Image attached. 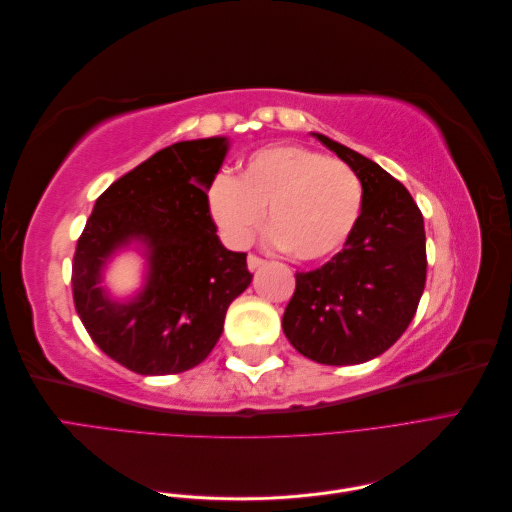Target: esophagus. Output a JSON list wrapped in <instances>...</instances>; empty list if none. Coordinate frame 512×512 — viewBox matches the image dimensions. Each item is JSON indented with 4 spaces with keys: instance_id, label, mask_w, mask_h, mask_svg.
I'll return each mask as SVG.
<instances>
[{
    "instance_id": "1",
    "label": "esophagus",
    "mask_w": 512,
    "mask_h": 512,
    "mask_svg": "<svg viewBox=\"0 0 512 512\" xmlns=\"http://www.w3.org/2000/svg\"><path fill=\"white\" fill-rule=\"evenodd\" d=\"M262 265H265V260H262L260 256H256V254L247 256V269H250V271H256V269L262 267Z\"/></svg>"
}]
</instances>
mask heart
<instances>
[{"label":"heart","mask_w":512,"mask_h":512,"mask_svg":"<svg viewBox=\"0 0 512 512\" xmlns=\"http://www.w3.org/2000/svg\"><path fill=\"white\" fill-rule=\"evenodd\" d=\"M209 209L232 245L250 243L265 224L275 243L297 260L337 254L359 224L363 185L342 162L301 145H271L252 153L239 179L211 183Z\"/></svg>","instance_id":"heart-1"}]
</instances>
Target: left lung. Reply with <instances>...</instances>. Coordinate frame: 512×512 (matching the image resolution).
Segmentation results:
<instances>
[{"mask_svg": "<svg viewBox=\"0 0 512 512\" xmlns=\"http://www.w3.org/2000/svg\"><path fill=\"white\" fill-rule=\"evenodd\" d=\"M363 185L356 228L327 265L297 273L282 327L288 342L322 365H356L389 350L412 322L427 280L423 213L376 162L329 136Z\"/></svg>", "mask_w": 512, "mask_h": 512, "instance_id": "left-lung-1", "label": "left lung"}]
</instances>
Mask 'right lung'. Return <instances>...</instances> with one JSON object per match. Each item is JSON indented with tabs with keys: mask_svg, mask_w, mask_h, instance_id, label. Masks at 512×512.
Instances as JSON below:
<instances>
[{
	"mask_svg": "<svg viewBox=\"0 0 512 512\" xmlns=\"http://www.w3.org/2000/svg\"><path fill=\"white\" fill-rule=\"evenodd\" d=\"M226 151V138L158 151L100 194L76 243V314L94 344L134 374H181L203 363L228 305L252 282L247 254L226 250L209 209ZM134 238L148 247V284L130 304H115L99 288L101 267Z\"/></svg>",
	"mask_w": 512,
	"mask_h": 512,
	"instance_id": "1",
	"label": "right lung"
}]
</instances>
